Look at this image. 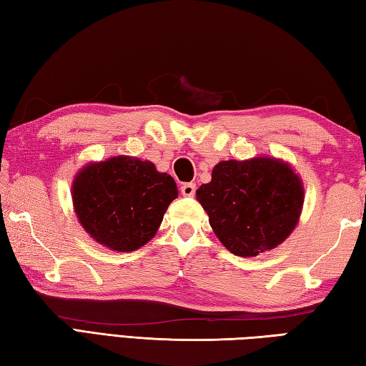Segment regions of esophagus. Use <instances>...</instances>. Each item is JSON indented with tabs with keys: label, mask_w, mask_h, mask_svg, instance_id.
Instances as JSON below:
<instances>
[{
	"label": "esophagus",
	"mask_w": 366,
	"mask_h": 366,
	"mask_svg": "<svg viewBox=\"0 0 366 366\" xmlns=\"http://www.w3.org/2000/svg\"><path fill=\"white\" fill-rule=\"evenodd\" d=\"M180 191H182V194L184 197H194V194H196V184L194 183H184L182 188H180Z\"/></svg>",
	"instance_id": "34e87169"
}]
</instances>
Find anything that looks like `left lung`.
<instances>
[{"label":"left lung","instance_id":"8db88e82","mask_svg":"<svg viewBox=\"0 0 366 366\" xmlns=\"http://www.w3.org/2000/svg\"><path fill=\"white\" fill-rule=\"evenodd\" d=\"M196 196L217 237L237 257H257L284 242L305 202L300 177L269 157L219 162Z\"/></svg>","mask_w":366,"mask_h":366}]
</instances>
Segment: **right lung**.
I'll use <instances>...</instances> for the list:
<instances>
[{
  "label": "right lung",
  "mask_w": 366,
  "mask_h": 366,
  "mask_svg": "<svg viewBox=\"0 0 366 366\" xmlns=\"http://www.w3.org/2000/svg\"><path fill=\"white\" fill-rule=\"evenodd\" d=\"M178 196L175 180L154 164L118 156L82 169L73 183V204L84 229L116 252H134L154 236Z\"/></svg>",
  "instance_id": "right-lung-1"
}]
</instances>
